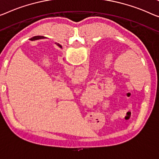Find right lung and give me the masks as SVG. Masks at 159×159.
Listing matches in <instances>:
<instances>
[{"label": "right lung", "instance_id": "right-lung-1", "mask_svg": "<svg viewBox=\"0 0 159 159\" xmlns=\"http://www.w3.org/2000/svg\"><path fill=\"white\" fill-rule=\"evenodd\" d=\"M41 38H43V37H41V36H35V37H34V38H32V39H30V40H31V41H33V40H36V39H41ZM58 46L59 47H61V45L58 44Z\"/></svg>", "mask_w": 159, "mask_h": 159}]
</instances>
